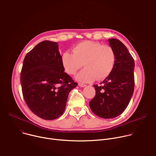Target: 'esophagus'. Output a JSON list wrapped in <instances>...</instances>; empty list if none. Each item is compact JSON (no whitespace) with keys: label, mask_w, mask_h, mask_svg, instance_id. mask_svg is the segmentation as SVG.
Here are the masks:
<instances>
[{"label":"esophagus","mask_w":156,"mask_h":156,"mask_svg":"<svg viewBox=\"0 0 156 156\" xmlns=\"http://www.w3.org/2000/svg\"><path fill=\"white\" fill-rule=\"evenodd\" d=\"M78 85H79L80 86H81V87H85V86H86L85 84H83V83H79Z\"/></svg>","instance_id":"obj_1"}]
</instances>
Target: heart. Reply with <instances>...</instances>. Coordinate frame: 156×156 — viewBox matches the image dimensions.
I'll return each mask as SVG.
<instances>
[{
	"instance_id": "obj_1",
	"label": "heart",
	"mask_w": 156,
	"mask_h": 156,
	"mask_svg": "<svg viewBox=\"0 0 156 156\" xmlns=\"http://www.w3.org/2000/svg\"><path fill=\"white\" fill-rule=\"evenodd\" d=\"M115 60V53L112 47L90 41L77 44L73 53L66 51L62 56V65L69 75H75L84 65L85 68L76 76L78 81L83 83L107 78L112 73Z\"/></svg>"
}]
</instances>
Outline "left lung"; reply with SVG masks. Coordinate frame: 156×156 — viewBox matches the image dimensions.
Instances as JSON below:
<instances>
[{
    "instance_id": "obj_1",
    "label": "left lung",
    "mask_w": 156,
    "mask_h": 156,
    "mask_svg": "<svg viewBox=\"0 0 156 156\" xmlns=\"http://www.w3.org/2000/svg\"><path fill=\"white\" fill-rule=\"evenodd\" d=\"M115 53L114 68L100 84H94L96 96L90 102L92 112L103 119L120 115L128 106L134 91L135 61L119 39L108 40Z\"/></svg>"
}]
</instances>
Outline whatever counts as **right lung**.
Returning a JSON list of instances; mask_svg holds the SVG:
<instances>
[{"instance_id": "add662e5", "label": "right lung", "mask_w": 156, "mask_h": 156, "mask_svg": "<svg viewBox=\"0 0 156 156\" xmlns=\"http://www.w3.org/2000/svg\"><path fill=\"white\" fill-rule=\"evenodd\" d=\"M57 42L44 41L25 56L20 83L25 102L44 120H54L65 111L69 93L78 85L66 73Z\"/></svg>"}]
</instances>
